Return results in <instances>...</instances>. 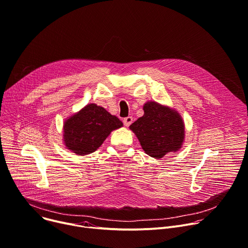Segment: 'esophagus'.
Returning <instances> with one entry per match:
<instances>
[{
    "label": "esophagus",
    "mask_w": 248,
    "mask_h": 248,
    "mask_svg": "<svg viewBox=\"0 0 248 248\" xmlns=\"http://www.w3.org/2000/svg\"><path fill=\"white\" fill-rule=\"evenodd\" d=\"M132 121H133V119H132V117H126V118H124V124L125 125V126H129L130 124H131V123H132Z\"/></svg>",
    "instance_id": "esophagus-1"
}]
</instances>
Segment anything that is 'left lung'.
Returning a JSON list of instances; mask_svg holds the SVG:
<instances>
[{"instance_id": "1", "label": "left lung", "mask_w": 248, "mask_h": 248, "mask_svg": "<svg viewBox=\"0 0 248 248\" xmlns=\"http://www.w3.org/2000/svg\"><path fill=\"white\" fill-rule=\"evenodd\" d=\"M144 115L129 128L138 138L144 152L156 159L182 148L185 140V124L180 114L157 102L143 106Z\"/></svg>"}]
</instances>
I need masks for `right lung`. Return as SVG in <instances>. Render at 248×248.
Masks as SVG:
<instances>
[{
  "label": "right lung",
  "instance_id": "obj_1",
  "mask_svg": "<svg viewBox=\"0 0 248 248\" xmlns=\"http://www.w3.org/2000/svg\"><path fill=\"white\" fill-rule=\"evenodd\" d=\"M123 126L116 117L96 104H88L63 124V142L77 155L96 151L109 134Z\"/></svg>",
  "mask_w": 248,
  "mask_h": 248
}]
</instances>
